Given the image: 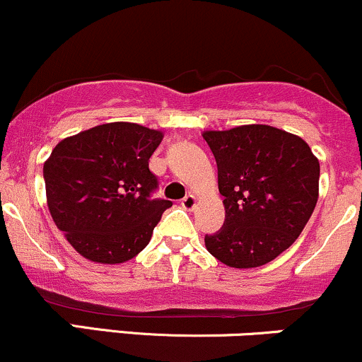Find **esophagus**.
Masks as SVG:
<instances>
[{
  "mask_svg": "<svg viewBox=\"0 0 362 362\" xmlns=\"http://www.w3.org/2000/svg\"><path fill=\"white\" fill-rule=\"evenodd\" d=\"M195 204H197V197H195L194 194L185 195V197L182 199V206H184V209H187V211L194 209Z\"/></svg>",
  "mask_w": 362,
  "mask_h": 362,
  "instance_id": "esophagus-1",
  "label": "esophagus"
}]
</instances>
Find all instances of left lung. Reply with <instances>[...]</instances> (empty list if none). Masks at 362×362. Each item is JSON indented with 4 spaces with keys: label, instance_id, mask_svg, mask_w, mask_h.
Here are the masks:
<instances>
[{
    "label": "left lung",
    "instance_id": "1",
    "mask_svg": "<svg viewBox=\"0 0 362 362\" xmlns=\"http://www.w3.org/2000/svg\"><path fill=\"white\" fill-rule=\"evenodd\" d=\"M226 218L206 248L228 267L269 264L296 242L318 201L320 163L300 136L265 124L204 131Z\"/></svg>",
    "mask_w": 362,
    "mask_h": 362
}]
</instances>
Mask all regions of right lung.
Returning a JSON list of instances; mask_svg holds the SVG:
<instances>
[{
    "label": "right lung",
    "mask_w": 362,
    "mask_h": 362,
    "mask_svg": "<svg viewBox=\"0 0 362 362\" xmlns=\"http://www.w3.org/2000/svg\"><path fill=\"white\" fill-rule=\"evenodd\" d=\"M163 132L109 122L69 136L44 163L54 223L81 257L97 264L134 259L172 201L151 199L158 187L149 158Z\"/></svg>",
    "instance_id": "add662e5"
}]
</instances>
